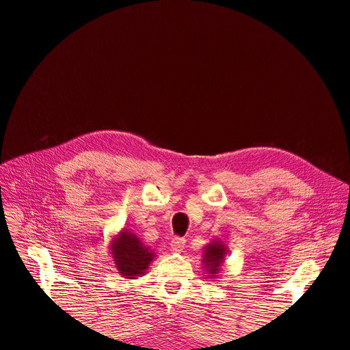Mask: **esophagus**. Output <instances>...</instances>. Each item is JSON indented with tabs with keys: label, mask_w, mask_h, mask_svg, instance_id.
Masks as SVG:
<instances>
[{
	"label": "esophagus",
	"mask_w": 350,
	"mask_h": 350,
	"mask_svg": "<svg viewBox=\"0 0 350 350\" xmlns=\"http://www.w3.org/2000/svg\"><path fill=\"white\" fill-rule=\"evenodd\" d=\"M185 239L184 238H174L172 241H171V250L174 251V252H183V250L185 248Z\"/></svg>",
	"instance_id": "34e87169"
}]
</instances>
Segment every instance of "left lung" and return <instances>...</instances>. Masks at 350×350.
<instances>
[{
  "label": "left lung",
  "instance_id": "obj_1",
  "mask_svg": "<svg viewBox=\"0 0 350 350\" xmlns=\"http://www.w3.org/2000/svg\"><path fill=\"white\" fill-rule=\"evenodd\" d=\"M228 254V247L225 245V242L219 238L211 239V242L207 243L203 248V258H201V262H203V267L206 270L204 274H207V279L219 278Z\"/></svg>",
  "mask_w": 350,
  "mask_h": 350
}]
</instances>
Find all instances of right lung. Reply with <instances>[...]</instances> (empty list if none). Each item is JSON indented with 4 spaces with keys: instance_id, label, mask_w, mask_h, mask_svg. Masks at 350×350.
<instances>
[{
    "instance_id": "obj_1",
    "label": "right lung",
    "mask_w": 350,
    "mask_h": 350,
    "mask_svg": "<svg viewBox=\"0 0 350 350\" xmlns=\"http://www.w3.org/2000/svg\"><path fill=\"white\" fill-rule=\"evenodd\" d=\"M109 250L116 270L125 279L143 276L156 257L154 251L146 247L140 238L125 228L112 237Z\"/></svg>"
}]
</instances>
